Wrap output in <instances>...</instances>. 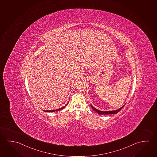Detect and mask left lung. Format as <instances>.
Returning a JSON list of instances; mask_svg holds the SVG:
<instances>
[{
	"mask_svg": "<svg viewBox=\"0 0 157 157\" xmlns=\"http://www.w3.org/2000/svg\"><path fill=\"white\" fill-rule=\"evenodd\" d=\"M124 106H123L122 107H121V108L119 109H117V110H115V111H100V110L96 109L95 108H94V107H93V106L91 105V107L93 109H94L95 111H96L97 113H98L99 115H110V114H116V113H117L118 112H120V111L123 109V107H124Z\"/></svg>",
	"mask_w": 157,
	"mask_h": 157,
	"instance_id": "obj_1",
	"label": "left lung"
}]
</instances>
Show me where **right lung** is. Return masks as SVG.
<instances>
[{"label": "right lung", "instance_id": "obj_1", "mask_svg": "<svg viewBox=\"0 0 157 157\" xmlns=\"http://www.w3.org/2000/svg\"><path fill=\"white\" fill-rule=\"evenodd\" d=\"M67 104L64 107H62V108H60V109H53V110H49V111H46H46H46V112H55V111H59V110H60V109H64L65 107L67 106Z\"/></svg>", "mask_w": 157, "mask_h": 157}]
</instances>
